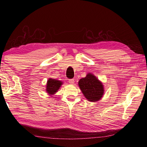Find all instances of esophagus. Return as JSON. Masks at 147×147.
Segmentation results:
<instances>
[{
    "label": "esophagus",
    "instance_id": "34e87169",
    "mask_svg": "<svg viewBox=\"0 0 147 147\" xmlns=\"http://www.w3.org/2000/svg\"><path fill=\"white\" fill-rule=\"evenodd\" d=\"M69 83H70V84H74L75 81H74V79H70L69 80Z\"/></svg>",
    "mask_w": 147,
    "mask_h": 147
}]
</instances>
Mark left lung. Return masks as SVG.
I'll return each mask as SVG.
<instances>
[{
    "label": "left lung",
    "instance_id": "left-lung-1",
    "mask_svg": "<svg viewBox=\"0 0 147 147\" xmlns=\"http://www.w3.org/2000/svg\"><path fill=\"white\" fill-rule=\"evenodd\" d=\"M78 86L84 97L89 101H98L104 94L103 84L92 74H88L86 77L80 80Z\"/></svg>",
    "mask_w": 147,
    "mask_h": 147
}]
</instances>
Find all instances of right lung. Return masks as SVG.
Returning <instances> with one entry per match:
<instances>
[{
	"label": "right lung",
	"mask_w": 147,
	"mask_h": 147,
	"mask_svg": "<svg viewBox=\"0 0 147 147\" xmlns=\"http://www.w3.org/2000/svg\"><path fill=\"white\" fill-rule=\"evenodd\" d=\"M62 84H63V82L56 79L49 78L47 83L46 91L48 94L53 95L58 91Z\"/></svg>",
	"instance_id": "add662e5"
}]
</instances>
